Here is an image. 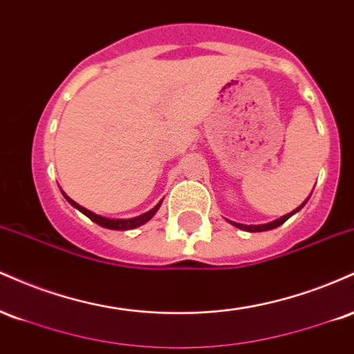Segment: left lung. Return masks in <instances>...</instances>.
Returning <instances> with one entry per match:
<instances>
[{
	"label": "left lung",
	"mask_w": 354,
	"mask_h": 354,
	"mask_svg": "<svg viewBox=\"0 0 354 354\" xmlns=\"http://www.w3.org/2000/svg\"><path fill=\"white\" fill-rule=\"evenodd\" d=\"M310 200V196L306 198V200H304V203H301V205L298 206V208L296 209H293L291 211V213H288V214H284V216H281V218H278V219H274V221H271V223H265V225H241V223H236V221H231V219H226V221L228 223H231V225L233 226H236V228H239V230H243V231H250V233H259V231H268V230H274V228H278V226H281L284 221H286V219H290L291 216H293L295 213H298L299 209L303 208L304 205H306V201Z\"/></svg>",
	"instance_id": "obj_1"
}]
</instances>
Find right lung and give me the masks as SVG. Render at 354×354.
<instances>
[{
    "mask_svg": "<svg viewBox=\"0 0 354 354\" xmlns=\"http://www.w3.org/2000/svg\"><path fill=\"white\" fill-rule=\"evenodd\" d=\"M61 193H63V196L66 198V201L70 203L73 208H76L78 211H81V213H83L84 216H88L89 219H91V221H95L96 225L103 226V228H108V230H116V231L135 230V228H138V226H141V225H145V223H148L149 219H151L154 214H156V211L160 209L161 203H163V200H161L156 206H154V208H151L149 211H146V213H143V214H140V216L118 219V218H104V216H101V214L93 213V211L86 209V208H84V206L78 205V203H76V201H73L71 198L68 196L66 193H64V191H61Z\"/></svg>",
    "mask_w": 354,
    "mask_h": 354,
    "instance_id": "right-lung-1",
    "label": "right lung"
}]
</instances>
